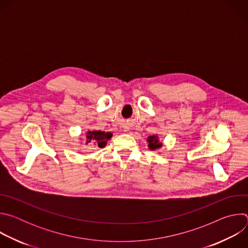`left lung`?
<instances>
[{
    "instance_id": "left-lung-1",
    "label": "left lung",
    "mask_w": 248,
    "mask_h": 248,
    "mask_svg": "<svg viewBox=\"0 0 248 248\" xmlns=\"http://www.w3.org/2000/svg\"><path fill=\"white\" fill-rule=\"evenodd\" d=\"M147 142H148V147L150 150H157V149H160L163 144L160 142L159 140V137L157 135H150L148 138H147Z\"/></svg>"
}]
</instances>
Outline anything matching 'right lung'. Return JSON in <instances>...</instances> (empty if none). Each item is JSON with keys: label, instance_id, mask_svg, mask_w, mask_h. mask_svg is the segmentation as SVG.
Returning <instances> with one entry per match:
<instances>
[{"label": "right lung", "instance_id": "obj_1", "mask_svg": "<svg viewBox=\"0 0 248 248\" xmlns=\"http://www.w3.org/2000/svg\"><path fill=\"white\" fill-rule=\"evenodd\" d=\"M111 132L101 130H88L86 132V144L94 143L99 148H104L107 144V141L112 138Z\"/></svg>", "mask_w": 248, "mask_h": 248}]
</instances>
